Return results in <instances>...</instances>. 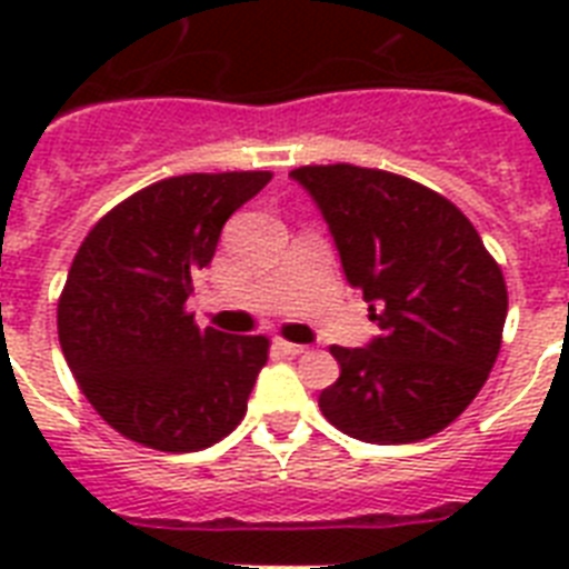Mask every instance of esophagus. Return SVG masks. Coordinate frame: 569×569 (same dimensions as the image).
<instances>
[{
  "instance_id": "34e87169",
  "label": "esophagus",
  "mask_w": 569,
  "mask_h": 569,
  "mask_svg": "<svg viewBox=\"0 0 569 569\" xmlns=\"http://www.w3.org/2000/svg\"><path fill=\"white\" fill-rule=\"evenodd\" d=\"M274 348L286 357H301L307 355V346H298V342H286V339H274Z\"/></svg>"
}]
</instances>
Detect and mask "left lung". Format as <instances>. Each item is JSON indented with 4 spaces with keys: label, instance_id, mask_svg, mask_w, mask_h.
<instances>
[{
    "label": "left lung",
    "instance_id": "obj_1",
    "mask_svg": "<svg viewBox=\"0 0 569 569\" xmlns=\"http://www.w3.org/2000/svg\"><path fill=\"white\" fill-rule=\"evenodd\" d=\"M289 177L319 203L346 280L380 328L369 348H330L339 380L321 389V413L378 446L440 433L499 357L502 268L467 214L422 182L346 162L303 164Z\"/></svg>",
    "mask_w": 569,
    "mask_h": 569
}]
</instances>
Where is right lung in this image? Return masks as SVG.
Returning <instances> with one entry per match:
<instances>
[{
    "label": "right lung",
    "mask_w": 569,
    "mask_h": 569,
    "mask_svg": "<svg viewBox=\"0 0 569 569\" xmlns=\"http://www.w3.org/2000/svg\"><path fill=\"white\" fill-rule=\"evenodd\" d=\"M268 180L271 171L168 177L102 214L76 250L58 342L84 398L127 440L180 455L244 419L271 342L197 328L186 303L227 218Z\"/></svg>",
    "instance_id": "1"
}]
</instances>
